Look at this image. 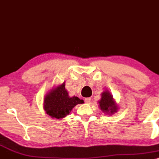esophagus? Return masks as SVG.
<instances>
[{"instance_id": "1", "label": "esophagus", "mask_w": 159, "mask_h": 159, "mask_svg": "<svg viewBox=\"0 0 159 159\" xmlns=\"http://www.w3.org/2000/svg\"><path fill=\"white\" fill-rule=\"evenodd\" d=\"M85 102L87 103H89L91 102V98H85Z\"/></svg>"}]
</instances>
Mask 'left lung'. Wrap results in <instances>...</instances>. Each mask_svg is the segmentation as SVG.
Masks as SVG:
<instances>
[{
  "instance_id": "1",
  "label": "left lung",
  "mask_w": 159,
  "mask_h": 159,
  "mask_svg": "<svg viewBox=\"0 0 159 159\" xmlns=\"http://www.w3.org/2000/svg\"><path fill=\"white\" fill-rule=\"evenodd\" d=\"M98 106L103 113L110 116L117 113L119 110L118 104L108 90H105L101 93V98L98 101Z\"/></svg>"
}]
</instances>
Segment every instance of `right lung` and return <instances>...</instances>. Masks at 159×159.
I'll list each match as a JSON object with an SVG mask.
<instances>
[{"instance_id": "obj_1", "label": "right lung", "mask_w": 159, "mask_h": 159, "mask_svg": "<svg viewBox=\"0 0 159 159\" xmlns=\"http://www.w3.org/2000/svg\"><path fill=\"white\" fill-rule=\"evenodd\" d=\"M83 103V100L76 96H69L64 82L46 93L43 98V109L51 118L61 119L67 116L75 106Z\"/></svg>"}]
</instances>
